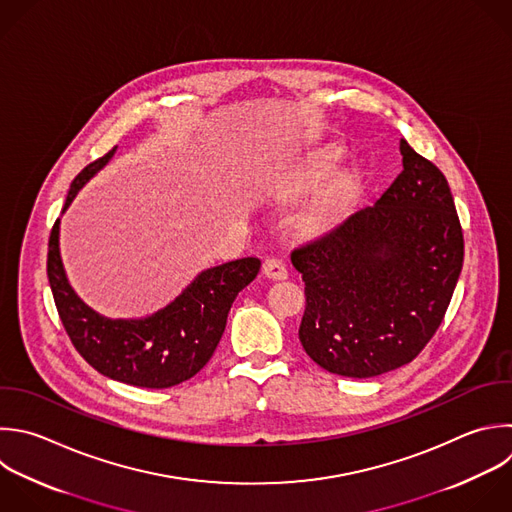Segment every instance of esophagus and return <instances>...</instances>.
I'll use <instances>...</instances> for the list:
<instances>
[{"instance_id": "obj_1", "label": "esophagus", "mask_w": 512, "mask_h": 512, "mask_svg": "<svg viewBox=\"0 0 512 512\" xmlns=\"http://www.w3.org/2000/svg\"><path fill=\"white\" fill-rule=\"evenodd\" d=\"M262 272L264 276H268L270 280H284L288 276L286 264L280 258H266L262 264Z\"/></svg>"}]
</instances>
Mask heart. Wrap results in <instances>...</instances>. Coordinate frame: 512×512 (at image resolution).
<instances>
[{
  "label": "heart",
  "mask_w": 512,
  "mask_h": 512,
  "mask_svg": "<svg viewBox=\"0 0 512 512\" xmlns=\"http://www.w3.org/2000/svg\"><path fill=\"white\" fill-rule=\"evenodd\" d=\"M334 160H336V154H330L328 158L318 160V162L314 164V168L310 170V178L314 180V178L322 176V174L330 168V164H332ZM340 198H342V188H340L338 184L328 186L326 190L318 192L316 198L310 202V206L304 208V212L300 214L298 226H300L302 230H306V232L318 230V228L324 226V222L332 216V212L336 210Z\"/></svg>",
  "instance_id": "b5f03b06"
}]
</instances>
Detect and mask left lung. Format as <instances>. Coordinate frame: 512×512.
<instances>
[{
	"instance_id": "1",
	"label": "left lung",
	"mask_w": 512,
	"mask_h": 512,
	"mask_svg": "<svg viewBox=\"0 0 512 512\" xmlns=\"http://www.w3.org/2000/svg\"><path fill=\"white\" fill-rule=\"evenodd\" d=\"M402 172L376 200L292 250L298 338L324 370L370 378L412 362L438 330L464 240L444 174L400 140Z\"/></svg>"
}]
</instances>
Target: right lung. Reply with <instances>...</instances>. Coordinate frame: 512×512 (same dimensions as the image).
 <instances>
[{"label":"right lung","instance_id":"add662e5","mask_svg":"<svg viewBox=\"0 0 512 512\" xmlns=\"http://www.w3.org/2000/svg\"><path fill=\"white\" fill-rule=\"evenodd\" d=\"M114 152L116 148L76 176L64 212ZM258 270V258H240L208 268L156 314L140 320H112L84 304L70 286L60 258V218L48 244V278L74 348L100 374L140 388H170L198 374L224 334L232 302Z\"/></svg>","mask_w":512,"mask_h":512}]
</instances>
